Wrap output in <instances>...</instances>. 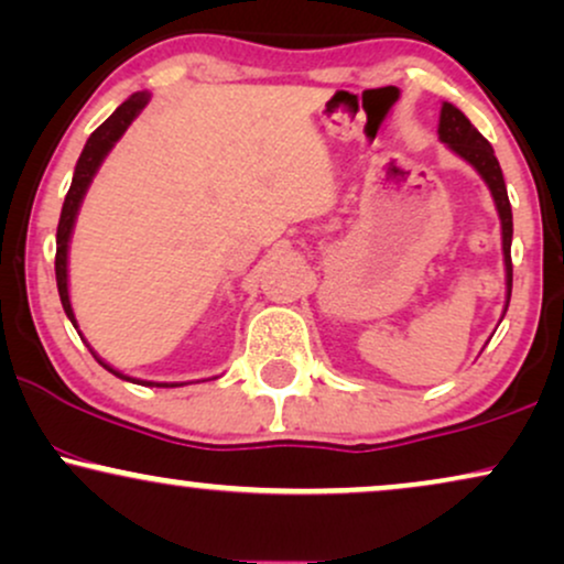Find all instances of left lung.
Wrapping results in <instances>:
<instances>
[{"label":"left lung","mask_w":564,"mask_h":564,"mask_svg":"<svg viewBox=\"0 0 564 564\" xmlns=\"http://www.w3.org/2000/svg\"><path fill=\"white\" fill-rule=\"evenodd\" d=\"M440 140L451 148L453 153H458L460 159H466L471 166L479 171L481 180L487 182V187L495 197L497 213L502 220V254H505V278H508V302H505V312H508L510 294H512V260H510V245H512V210L508 199V187H505L500 161H497L495 148L489 145V140L468 122L466 113L455 109L453 104H442L440 111ZM505 317V315H502Z\"/></svg>","instance_id":"left-lung-1"}]
</instances>
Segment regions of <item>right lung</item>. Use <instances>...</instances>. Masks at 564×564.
<instances>
[{
  "label": "right lung",
  "mask_w": 564,
  "mask_h": 564,
  "mask_svg": "<svg viewBox=\"0 0 564 564\" xmlns=\"http://www.w3.org/2000/svg\"><path fill=\"white\" fill-rule=\"evenodd\" d=\"M148 93H132L127 101L119 106L117 111L111 113L106 122L98 127L96 132L90 134L88 142H85L80 159H77V166H75V176H73V184H69V192L67 197H64V205H62V216H59V226H56V260H54V270H56V289H59V299H62V306L64 312H67L69 323L77 327V319H75V312H73V304H69V291H67V249H69V237H73V226H75V218H77V210H80V203L85 197V192H88L93 176H96L98 166H101V161L106 159V153L111 151L113 142L122 138L127 127L132 124V119L138 117V113L145 109L148 104ZM90 354L96 356V361L101 365L104 369H109L111 375L122 377V380H130V382H138V384H155V388H176V382H145V380H132V377H127L122 372H117V369L106 365V361L98 359V354L93 351Z\"/></svg>",
  "instance_id": "1"
}]
</instances>
